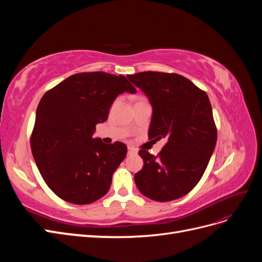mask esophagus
I'll list each match as a JSON object with an SVG mask.
<instances>
[{"mask_svg":"<svg viewBox=\"0 0 262 262\" xmlns=\"http://www.w3.org/2000/svg\"><path fill=\"white\" fill-rule=\"evenodd\" d=\"M138 154V149L134 148V147H129L128 148V155H137Z\"/></svg>","mask_w":262,"mask_h":262,"instance_id":"obj_1","label":"esophagus"}]
</instances>
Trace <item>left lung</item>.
<instances>
[{"label": "left lung", "mask_w": 262, "mask_h": 262, "mask_svg": "<svg viewBox=\"0 0 262 262\" xmlns=\"http://www.w3.org/2000/svg\"><path fill=\"white\" fill-rule=\"evenodd\" d=\"M126 77L152 105L149 139L167 140L157 156L140 150L144 165L134 181L154 201L178 199L200 181L215 148L217 132L208 95L175 73L148 71Z\"/></svg>", "instance_id": "1"}]
</instances>
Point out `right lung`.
<instances>
[{"mask_svg":"<svg viewBox=\"0 0 262 262\" xmlns=\"http://www.w3.org/2000/svg\"><path fill=\"white\" fill-rule=\"evenodd\" d=\"M124 92L137 90L123 75L78 73L47 92L39 102L31 152L46 184L64 201L90 204L108 192L128 148L93 136Z\"/></svg>","mask_w":262,"mask_h":262,"instance_id":"obj_1","label":"right lung"}]
</instances>
